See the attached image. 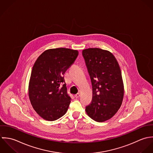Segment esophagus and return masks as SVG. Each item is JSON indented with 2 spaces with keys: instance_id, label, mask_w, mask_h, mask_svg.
Instances as JSON below:
<instances>
[{
  "instance_id": "34e87169",
  "label": "esophagus",
  "mask_w": 153,
  "mask_h": 153,
  "mask_svg": "<svg viewBox=\"0 0 153 153\" xmlns=\"http://www.w3.org/2000/svg\"><path fill=\"white\" fill-rule=\"evenodd\" d=\"M79 96H80V93H78L74 94V97H75L76 98H79Z\"/></svg>"
}]
</instances>
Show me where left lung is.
<instances>
[{
  "label": "left lung",
  "mask_w": 153,
  "mask_h": 153,
  "mask_svg": "<svg viewBox=\"0 0 153 153\" xmlns=\"http://www.w3.org/2000/svg\"><path fill=\"white\" fill-rule=\"evenodd\" d=\"M92 85V100L86 106L88 115L96 122L112 118L122 105L124 86L119 64L112 53L98 48L82 51Z\"/></svg>",
  "instance_id": "left-lung-1"
}]
</instances>
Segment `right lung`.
<instances>
[{
	"label": "right lung",
	"instance_id": "1",
	"mask_svg": "<svg viewBox=\"0 0 153 153\" xmlns=\"http://www.w3.org/2000/svg\"><path fill=\"white\" fill-rule=\"evenodd\" d=\"M78 54L76 50L51 48L44 51L35 62L28 95L33 109L44 120L55 121L66 113L71 97L63 76Z\"/></svg>",
	"mask_w": 153,
	"mask_h": 153
}]
</instances>
